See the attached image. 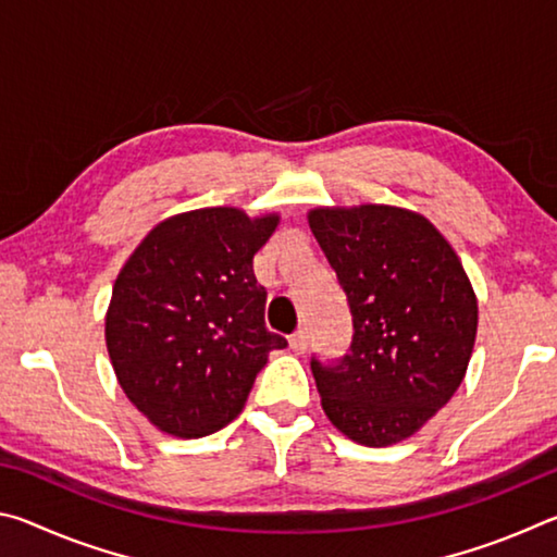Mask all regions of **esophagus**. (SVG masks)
<instances>
[{"label":"esophagus","mask_w":557,"mask_h":557,"mask_svg":"<svg viewBox=\"0 0 557 557\" xmlns=\"http://www.w3.org/2000/svg\"><path fill=\"white\" fill-rule=\"evenodd\" d=\"M289 348L295 354H305L307 351V332L305 329H299V332H295L289 336Z\"/></svg>","instance_id":"34e87169"}]
</instances>
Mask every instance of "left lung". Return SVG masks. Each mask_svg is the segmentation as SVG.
Returning a JSON list of instances; mask_svg holds the SVG:
<instances>
[{
  "label": "left lung",
  "instance_id": "obj_1",
  "mask_svg": "<svg viewBox=\"0 0 557 557\" xmlns=\"http://www.w3.org/2000/svg\"><path fill=\"white\" fill-rule=\"evenodd\" d=\"M319 248L354 317L351 354L312 361L332 425L363 447L412 437L465 381L479 305L449 240L425 215L388 203L314 206Z\"/></svg>",
  "mask_w": 557,
  "mask_h": 557
}]
</instances>
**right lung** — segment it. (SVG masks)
<instances>
[{
  "label": "right lung",
  "instance_id": "obj_1",
  "mask_svg": "<svg viewBox=\"0 0 557 557\" xmlns=\"http://www.w3.org/2000/svg\"><path fill=\"white\" fill-rule=\"evenodd\" d=\"M280 221L238 206L184 211L159 221L122 265L106 312L110 363L164 435L196 440L228 425L270 351L287 346L268 332V292L252 272Z\"/></svg>",
  "mask_w": 557,
  "mask_h": 557
}]
</instances>
